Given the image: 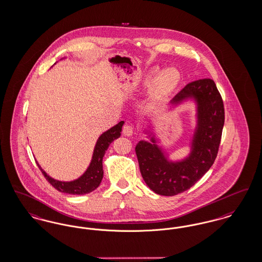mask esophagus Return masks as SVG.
I'll return each instance as SVG.
<instances>
[{"label": "esophagus", "instance_id": "34e87169", "mask_svg": "<svg viewBox=\"0 0 262 262\" xmlns=\"http://www.w3.org/2000/svg\"><path fill=\"white\" fill-rule=\"evenodd\" d=\"M133 132H134V128L132 125L125 124L123 126V134L125 136H132L133 135Z\"/></svg>", "mask_w": 262, "mask_h": 262}]
</instances>
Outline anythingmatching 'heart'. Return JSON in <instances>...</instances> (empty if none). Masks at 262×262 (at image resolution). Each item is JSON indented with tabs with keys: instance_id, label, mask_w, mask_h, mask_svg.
Listing matches in <instances>:
<instances>
[{
	"instance_id": "obj_1",
	"label": "heart",
	"mask_w": 262,
	"mask_h": 262,
	"mask_svg": "<svg viewBox=\"0 0 262 262\" xmlns=\"http://www.w3.org/2000/svg\"><path fill=\"white\" fill-rule=\"evenodd\" d=\"M179 74L174 68H167L156 76L154 72L148 80V84L152 83L151 93L152 96L158 98L168 95L179 82Z\"/></svg>"
}]
</instances>
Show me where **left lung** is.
<instances>
[{"mask_svg":"<svg viewBox=\"0 0 262 262\" xmlns=\"http://www.w3.org/2000/svg\"><path fill=\"white\" fill-rule=\"evenodd\" d=\"M188 98L197 104V125L187 158L168 161L154 137L151 142L140 141L135 148L143 179L160 195L173 196L189 189L209 170L219 151L225 110L216 83L211 79L187 83L170 103L178 104Z\"/></svg>","mask_w":262,"mask_h":262,"instance_id":"left-lung-1","label":"left lung"}]
</instances>
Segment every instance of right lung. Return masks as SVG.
<instances>
[{
  "label": "right lung",
  "mask_w": 262,
  "mask_h": 262,
  "mask_svg": "<svg viewBox=\"0 0 262 262\" xmlns=\"http://www.w3.org/2000/svg\"><path fill=\"white\" fill-rule=\"evenodd\" d=\"M124 121H120L118 124L111 127L110 130L102 133L97 141L92 162L79 179L72 181H60L50 178L43 169L39 164L36 162L38 167L42 171L44 178L48 182L60 192L68 193L73 195H83L92 192L99 186L102 178H103V168H102V159L111 143L120 137L122 126Z\"/></svg>",
  "instance_id": "add662e5"
}]
</instances>
